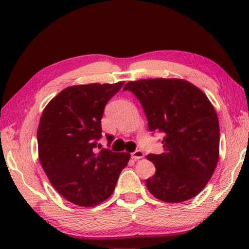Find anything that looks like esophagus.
Listing matches in <instances>:
<instances>
[{"label": "esophagus", "instance_id": "34e87169", "mask_svg": "<svg viewBox=\"0 0 249 249\" xmlns=\"http://www.w3.org/2000/svg\"><path fill=\"white\" fill-rule=\"evenodd\" d=\"M142 157H144V153H142V151L140 150V149L135 150L134 153H132V158L135 159V160L141 159V158H142Z\"/></svg>", "mask_w": 249, "mask_h": 249}]
</instances>
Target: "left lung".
Wrapping results in <instances>:
<instances>
[{"instance_id": "8db88e82", "label": "left lung", "mask_w": 249, "mask_h": 249, "mask_svg": "<svg viewBox=\"0 0 249 249\" xmlns=\"http://www.w3.org/2000/svg\"><path fill=\"white\" fill-rule=\"evenodd\" d=\"M140 101L150 132L163 134V153L148 154L156 167L146 187L169 203L192 199L203 190L215 170L220 150V126L215 109L203 92L180 79L129 81Z\"/></svg>"}]
</instances>
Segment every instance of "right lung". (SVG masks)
<instances>
[{
	"instance_id": "1",
	"label": "right lung",
	"mask_w": 249,
	"mask_h": 249,
	"mask_svg": "<svg viewBox=\"0 0 249 249\" xmlns=\"http://www.w3.org/2000/svg\"><path fill=\"white\" fill-rule=\"evenodd\" d=\"M123 84L69 87L54 96L41 114L37 130L39 161L53 187L71 203L93 206L107 200L127 166L128 153L108 148L95 153L102 137L105 105ZM107 138L108 147L114 137Z\"/></svg>"
}]
</instances>
